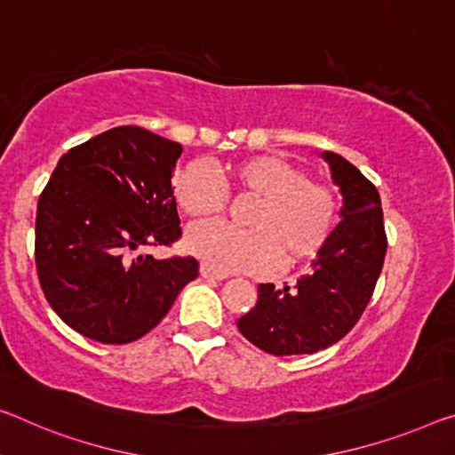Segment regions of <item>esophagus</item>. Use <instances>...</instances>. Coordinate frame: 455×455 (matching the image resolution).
I'll list each match as a JSON object with an SVG mask.
<instances>
[{
  "mask_svg": "<svg viewBox=\"0 0 455 455\" xmlns=\"http://www.w3.org/2000/svg\"><path fill=\"white\" fill-rule=\"evenodd\" d=\"M201 276L209 278V281H223V278H228L226 275H221V272H215L213 268H209L207 264H201Z\"/></svg>",
  "mask_w": 455,
  "mask_h": 455,
  "instance_id": "obj_1",
  "label": "esophagus"
}]
</instances>
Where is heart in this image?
<instances>
[{"instance_id": "heart-1", "label": "heart", "mask_w": 455, "mask_h": 455, "mask_svg": "<svg viewBox=\"0 0 455 455\" xmlns=\"http://www.w3.org/2000/svg\"><path fill=\"white\" fill-rule=\"evenodd\" d=\"M237 195L256 199L243 228L218 221L188 229L187 250L218 272L264 275L272 268H295L315 258L335 229L339 201L333 188L313 180L286 158L256 155L228 166ZM172 195L188 218H213L228 204L220 179L204 163H191L172 177Z\"/></svg>"}]
</instances>
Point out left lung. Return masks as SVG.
Here are the masks:
<instances>
[{
  "instance_id": "obj_1",
  "label": "left lung",
  "mask_w": 455,
  "mask_h": 455,
  "mask_svg": "<svg viewBox=\"0 0 455 455\" xmlns=\"http://www.w3.org/2000/svg\"><path fill=\"white\" fill-rule=\"evenodd\" d=\"M344 207L313 270L295 286L258 284V300L237 319V330L272 355L315 354L352 331L379 281L387 232L376 187L344 156L323 152Z\"/></svg>"
}]
</instances>
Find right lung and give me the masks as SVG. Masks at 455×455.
I'll use <instances>...</instances> for the list:
<instances>
[{
  "instance_id": "right-lung-1",
  "label": "right lung",
  "mask_w": 455,
  "mask_h": 455,
  "mask_svg": "<svg viewBox=\"0 0 455 455\" xmlns=\"http://www.w3.org/2000/svg\"><path fill=\"white\" fill-rule=\"evenodd\" d=\"M180 152L179 142L120 125L68 150L40 193L38 281L57 315L85 338H142L197 278L193 256L138 254L183 234L171 185Z\"/></svg>"
}]
</instances>
